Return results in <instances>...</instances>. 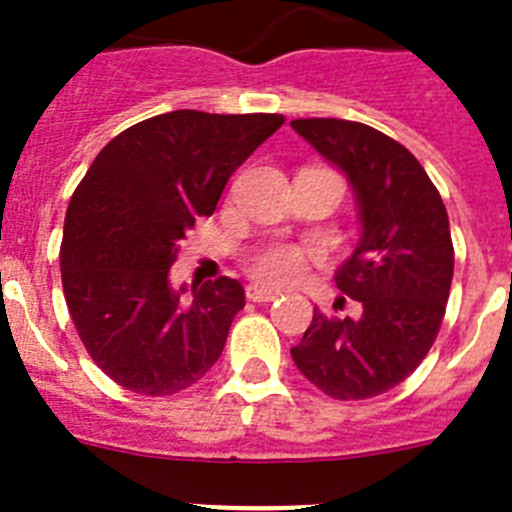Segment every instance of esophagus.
<instances>
[{
	"label": "esophagus",
	"instance_id": "esophagus-1",
	"mask_svg": "<svg viewBox=\"0 0 512 512\" xmlns=\"http://www.w3.org/2000/svg\"><path fill=\"white\" fill-rule=\"evenodd\" d=\"M246 295H248V301H253V303H269V301H274V298H280V293H277V290H269V287L256 285V282L246 287Z\"/></svg>",
	"mask_w": 512,
	"mask_h": 512
}]
</instances>
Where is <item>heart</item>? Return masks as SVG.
I'll return each mask as SVG.
<instances>
[{
  "mask_svg": "<svg viewBox=\"0 0 512 512\" xmlns=\"http://www.w3.org/2000/svg\"><path fill=\"white\" fill-rule=\"evenodd\" d=\"M316 253L290 243H269L248 256V272L266 285H293L306 274L308 264Z\"/></svg>",
  "mask_w": 512,
  "mask_h": 512,
  "instance_id": "b5f03b06",
  "label": "heart"
}]
</instances>
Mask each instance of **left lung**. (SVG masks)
Masks as SVG:
<instances>
[{"mask_svg": "<svg viewBox=\"0 0 512 512\" xmlns=\"http://www.w3.org/2000/svg\"><path fill=\"white\" fill-rule=\"evenodd\" d=\"M290 125L345 175L361 225L335 272L361 314L335 319L314 308L290 356L329 398H374L413 374L437 337L453 285L450 219L424 167L390 135L332 117Z\"/></svg>", "mask_w": 512, "mask_h": 512, "instance_id": "left-lung-1", "label": "left lung"}]
</instances>
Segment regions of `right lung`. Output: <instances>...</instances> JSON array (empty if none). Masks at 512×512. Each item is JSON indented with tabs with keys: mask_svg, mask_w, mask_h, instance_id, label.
Returning a JSON list of instances; mask_svg holds the SVG:
<instances>
[{
	"mask_svg": "<svg viewBox=\"0 0 512 512\" xmlns=\"http://www.w3.org/2000/svg\"><path fill=\"white\" fill-rule=\"evenodd\" d=\"M282 114H156L99 151L75 188L62 238V290L109 379L172 395L217 363L246 290L219 277L170 282L180 240L209 217L227 180L282 125Z\"/></svg>",
	"mask_w": 512,
	"mask_h": 512,
	"instance_id": "add662e5",
	"label": "right lung"
}]
</instances>
